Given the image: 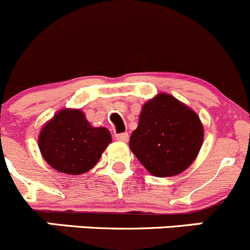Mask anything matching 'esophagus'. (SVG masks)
<instances>
[{"label": "esophagus", "mask_w": 250, "mask_h": 250, "mask_svg": "<svg viewBox=\"0 0 250 250\" xmlns=\"http://www.w3.org/2000/svg\"><path fill=\"white\" fill-rule=\"evenodd\" d=\"M115 138L120 142H127L128 141V133L127 132H122V133H117L115 135Z\"/></svg>", "instance_id": "esophagus-1"}]
</instances>
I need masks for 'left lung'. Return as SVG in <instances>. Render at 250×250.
<instances>
[{
    "label": "left lung",
    "instance_id": "obj_1",
    "mask_svg": "<svg viewBox=\"0 0 250 250\" xmlns=\"http://www.w3.org/2000/svg\"><path fill=\"white\" fill-rule=\"evenodd\" d=\"M203 136V125L193 110L172 96L160 93L143 105L128 145L150 174L167 177L193 163Z\"/></svg>",
    "mask_w": 250,
    "mask_h": 250
}]
</instances>
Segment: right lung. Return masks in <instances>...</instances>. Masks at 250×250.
Returning a JSON list of instances; mask_svg holds the SVG:
<instances>
[{
	"label": "right lung",
	"mask_w": 250,
	"mask_h": 250,
	"mask_svg": "<svg viewBox=\"0 0 250 250\" xmlns=\"http://www.w3.org/2000/svg\"><path fill=\"white\" fill-rule=\"evenodd\" d=\"M112 142L105 127H92L78 109H63L43 126L39 136L42 157L53 169L79 175L92 169Z\"/></svg>",
	"instance_id": "add662e5"
}]
</instances>
